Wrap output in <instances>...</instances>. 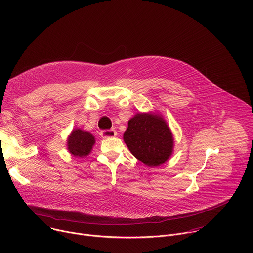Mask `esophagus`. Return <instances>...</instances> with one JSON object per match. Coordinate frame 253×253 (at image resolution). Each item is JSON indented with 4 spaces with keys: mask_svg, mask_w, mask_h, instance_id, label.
Here are the masks:
<instances>
[{
    "mask_svg": "<svg viewBox=\"0 0 253 253\" xmlns=\"http://www.w3.org/2000/svg\"><path fill=\"white\" fill-rule=\"evenodd\" d=\"M100 135H101L102 138H113V137H115L117 135V132L114 129L104 130V131H101Z\"/></svg>",
    "mask_w": 253,
    "mask_h": 253,
    "instance_id": "1",
    "label": "esophagus"
}]
</instances>
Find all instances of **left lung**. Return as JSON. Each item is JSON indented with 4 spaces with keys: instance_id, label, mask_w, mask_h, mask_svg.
Masks as SVG:
<instances>
[{
    "instance_id": "left-lung-1",
    "label": "left lung",
    "mask_w": 253,
    "mask_h": 253,
    "mask_svg": "<svg viewBox=\"0 0 253 253\" xmlns=\"http://www.w3.org/2000/svg\"><path fill=\"white\" fill-rule=\"evenodd\" d=\"M130 152L149 167L165 163L174 148L173 134L161 114L136 113L123 135Z\"/></svg>"
}]
</instances>
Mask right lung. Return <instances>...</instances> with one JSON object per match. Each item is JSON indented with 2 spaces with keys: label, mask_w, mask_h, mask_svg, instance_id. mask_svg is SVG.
Returning a JSON list of instances; mask_svg holds the SVG:
<instances>
[{
  "label": "right lung",
  "mask_w": 253,
  "mask_h": 253,
  "mask_svg": "<svg viewBox=\"0 0 253 253\" xmlns=\"http://www.w3.org/2000/svg\"><path fill=\"white\" fill-rule=\"evenodd\" d=\"M95 142V137L90 132L74 129L67 138V149L71 155L83 158L91 153Z\"/></svg>",
  "instance_id": "1"
}]
</instances>
